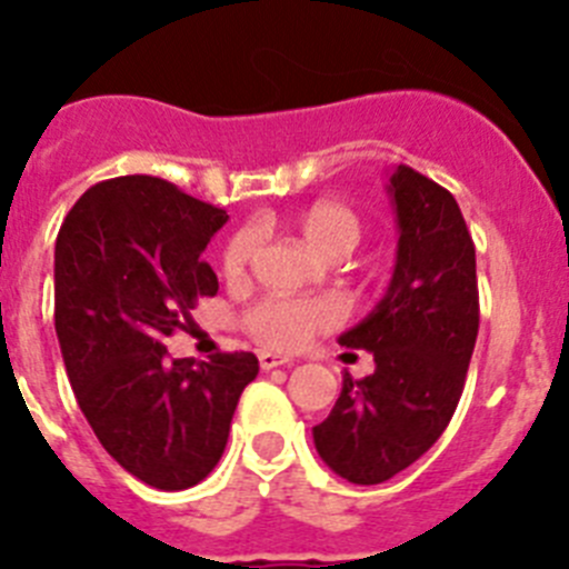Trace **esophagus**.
I'll list each match as a JSON object with an SVG mask.
<instances>
[{"label":"esophagus","mask_w":569,"mask_h":569,"mask_svg":"<svg viewBox=\"0 0 569 569\" xmlns=\"http://www.w3.org/2000/svg\"><path fill=\"white\" fill-rule=\"evenodd\" d=\"M284 365H290V359H284V356L268 353V350H261V353H259L261 370H273V367H284Z\"/></svg>","instance_id":"1"}]
</instances>
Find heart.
I'll list each match as a JSON object with an SVG mask.
<instances>
[{"mask_svg": "<svg viewBox=\"0 0 569 569\" xmlns=\"http://www.w3.org/2000/svg\"><path fill=\"white\" fill-rule=\"evenodd\" d=\"M296 228L313 253L325 259H345L361 241V219L341 202H316L296 216ZM259 236L253 228H241L224 244L222 273L228 281L248 276V264L256 253ZM339 310L321 299H264L244 316V328L261 345L296 350L319 330L333 328Z\"/></svg>", "mask_w": 569, "mask_h": 569, "instance_id": "1", "label": "heart"}]
</instances>
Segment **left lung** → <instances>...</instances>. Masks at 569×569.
Masks as SVG:
<instances>
[{
	"label": "left lung",
	"mask_w": 569,
	"mask_h": 569,
	"mask_svg": "<svg viewBox=\"0 0 569 569\" xmlns=\"http://www.w3.org/2000/svg\"><path fill=\"white\" fill-rule=\"evenodd\" d=\"M387 193L399 224L393 276L373 313L339 336L341 347L373 353L376 370L345 373L333 410L313 427L321 461L353 485L393 479L439 441L479 336L476 248L453 193L407 164Z\"/></svg>",
	"instance_id": "left-lung-1"
}]
</instances>
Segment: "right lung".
Masks as SVG:
<instances>
[{"instance_id": "right-lung-1", "label": "right lung", "mask_w": 569, "mask_h": 569, "mask_svg": "<svg viewBox=\"0 0 569 569\" xmlns=\"http://www.w3.org/2000/svg\"><path fill=\"white\" fill-rule=\"evenodd\" d=\"M228 213L156 176H119L84 190L57 236V336L64 370L97 439L156 490L208 479L228 445L253 353L170 359L219 279L202 261Z\"/></svg>"}]
</instances>
